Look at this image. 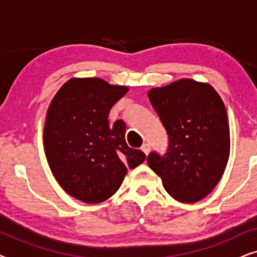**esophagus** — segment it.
<instances>
[{
  "label": "esophagus",
  "instance_id": "obj_1",
  "mask_svg": "<svg viewBox=\"0 0 257 257\" xmlns=\"http://www.w3.org/2000/svg\"><path fill=\"white\" fill-rule=\"evenodd\" d=\"M142 151H143L144 153L146 154V156H149V153L151 152V146H150V144H147V143L143 144V146H142Z\"/></svg>",
  "mask_w": 257,
  "mask_h": 257
}]
</instances>
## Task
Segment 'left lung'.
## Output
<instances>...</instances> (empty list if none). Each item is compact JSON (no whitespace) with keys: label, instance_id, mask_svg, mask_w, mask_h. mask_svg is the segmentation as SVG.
<instances>
[{"label":"left lung","instance_id":"1","mask_svg":"<svg viewBox=\"0 0 257 257\" xmlns=\"http://www.w3.org/2000/svg\"><path fill=\"white\" fill-rule=\"evenodd\" d=\"M149 98L168 135L167 152H151L149 166L172 198L200 201L220 181L229 158L223 101L209 84L187 78L151 89Z\"/></svg>","mask_w":257,"mask_h":257}]
</instances>
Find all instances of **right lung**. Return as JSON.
Segmentation results:
<instances>
[{
  "instance_id": "1",
  "label": "right lung",
  "mask_w": 257,
  "mask_h": 257,
  "mask_svg": "<svg viewBox=\"0 0 257 257\" xmlns=\"http://www.w3.org/2000/svg\"><path fill=\"white\" fill-rule=\"evenodd\" d=\"M126 86L100 78H71L48 108L43 144L50 170L69 195L86 203L107 200L120 187L127 167L145 160V153L127 146L125 122H108L111 107Z\"/></svg>"
}]
</instances>
